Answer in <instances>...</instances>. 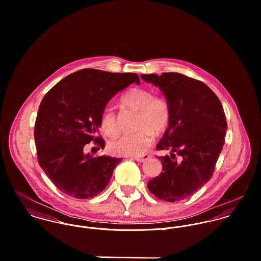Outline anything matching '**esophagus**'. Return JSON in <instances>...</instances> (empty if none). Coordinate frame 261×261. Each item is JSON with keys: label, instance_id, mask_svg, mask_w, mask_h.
<instances>
[{"label": "esophagus", "instance_id": "obj_1", "mask_svg": "<svg viewBox=\"0 0 261 261\" xmlns=\"http://www.w3.org/2000/svg\"><path fill=\"white\" fill-rule=\"evenodd\" d=\"M149 154H143V155H138V156H135L134 159L137 161V162H140V163H143V162H145L146 160H148L149 159Z\"/></svg>", "mask_w": 261, "mask_h": 261}]
</instances>
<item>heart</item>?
Here are the masks:
<instances>
[{
	"instance_id": "obj_1",
	"label": "heart",
	"mask_w": 261,
	"mask_h": 261,
	"mask_svg": "<svg viewBox=\"0 0 261 261\" xmlns=\"http://www.w3.org/2000/svg\"><path fill=\"white\" fill-rule=\"evenodd\" d=\"M120 103L138 112L136 117V132L124 134L115 138L110 144V149L118 155H139L143 153L152 142L153 133L162 134L170 121V109L167 101L155 96L143 87H136L127 91ZM100 125L103 132L113 137L118 132L116 115L112 109L107 108L100 116Z\"/></svg>"
}]
</instances>
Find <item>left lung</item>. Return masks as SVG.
<instances>
[{
	"label": "left lung",
	"mask_w": 261,
	"mask_h": 261,
	"mask_svg": "<svg viewBox=\"0 0 261 261\" xmlns=\"http://www.w3.org/2000/svg\"><path fill=\"white\" fill-rule=\"evenodd\" d=\"M159 87L170 109V121L156 149L163 172L148 183L158 199L177 202L192 196L213 176L223 148L227 122L217 95L203 82L168 72L142 74Z\"/></svg>",
	"instance_id": "1"
}]
</instances>
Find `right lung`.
Masks as SVG:
<instances>
[{
    "label": "right lung",
    "instance_id": "add662e5",
    "mask_svg": "<svg viewBox=\"0 0 261 261\" xmlns=\"http://www.w3.org/2000/svg\"><path fill=\"white\" fill-rule=\"evenodd\" d=\"M134 82L140 83L136 73L87 68L68 75L45 94L34 132L38 163L64 194L92 198L110 183L121 159L92 156L86 153L87 144L105 148L103 139L96 137L101 113L117 92Z\"/></svg>",
    "mask_w": 261,
    "mask_h": 261
}]
</instances>
